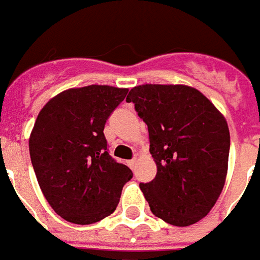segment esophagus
Listing matches in <instances>:
<instances>
[{
  "instance_id": "esophagus-1",
  "label": "esophagus",
  "mask_w": 260,
  "mask_h": 260,
  "mask_svg": "<svg viewBox=\"0 0 260 260\" xmlns=\"http://www.w3.org/2000/svg\"><path fill=\"white\" fill-rule=\"evenodd\" d=\"M136 162H137V159H136V158H133V159H130V161H128V162H127V165H128V167H130V168L133 169L134 167H136Z\"/></svg>"
}]
</instances>
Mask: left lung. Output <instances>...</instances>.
Here are the masks:
<instances>
[{"label": "left lung", "mask_w": 260, "mask_h": 260, "mask_svg": "<svg viewBox=\"0 0 260 260\" xmlns=\"http://www.w3.org/2000/svg\"><path fill=\"white\" fill-rule=\"evenodd\" d=\"M148 127L156 175L140 183L152 214L176 227L209 214L225 183L230 130L225 117L198 89L145 84L126 98Z\"/></svg>", "instance_id": "obj_1"}]
</instances>
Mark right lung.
Wrapping results in <instances>:
<instances>
[{"mask_svg": "<svg viewBox=\"0 0 260 260\" xmlns=\"http://www.w3.org/2000/svg\"><path fill=\"white\" fill-rule=\"evenodd\" d=\"M127 88L88 85L58 93L35 121L29 152L39 186L64 220L88 225L117 207L132 169L109 155L104 128Z\"/></svg>", "mask_w": 260, "mask_h": 260, "instance_id": "right-lung-1", "label": "right lung"}]
</instances>
